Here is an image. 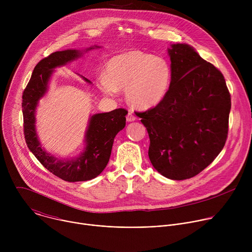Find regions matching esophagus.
I'll list each match as a JSON object with an SVG mask.
<instances>
[{"mask_svg": "<svg viewBox=\"0 0 252 252\" xmlns=\"http://www.w3.org/2000/svg\"><path fill=\"white\" fill-rule=\"evenodd\" d=\"M136 120L135 116L132 114V113H128L127 116H126V122L130 123V122H134Z\"/></svg>", "mask_w": 252, "mask_h": 252, "instance_id": "34e87169", "label": "esophagus"}]
</instances>
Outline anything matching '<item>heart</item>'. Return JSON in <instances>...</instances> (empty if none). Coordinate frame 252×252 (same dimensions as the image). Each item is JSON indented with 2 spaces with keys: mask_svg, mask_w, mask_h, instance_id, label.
Returning a JSON list of instances; mask_svg holds the SVG:
<instances>
[{
  "mask_svg": "<svg viewBox=\"0 0 252 252\" xmlns=\"http://www.w3.org/2000/svg\"><path fill=\"white\" fill-rule=\"evenodd\" d=\"M105 74L97 78L100 91L114 96L119 90H126L129 103L141 110H150L164 98L171 79L164 59L138 50L113 57L106 63Z\"/></svg>",
  "mask_w": 252,
  "mask_h": 252,
  "instance_id": "heart-1",
  "label": "heart"
}]
</instances>
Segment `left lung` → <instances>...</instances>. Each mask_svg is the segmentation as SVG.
Wrapping results in <instances>:
<instances>
[{"instance_id": "1", "label": "left lung", "mask_w": 252, "mask_h": 252, "mask_svg": "<svg viewBox=\"0 0 252 252\" xmlns=\"http://www.w3.org/2000/svg\"><path fill=\"white\" fill-rule=\"evenodd\" d=\"M171 79L164 98L137 113L148 129L149 158L163 176L183 181L198 174L222 151L230 94L223 75L188 44L167 49Z\"/></svg>"}]
</instances>
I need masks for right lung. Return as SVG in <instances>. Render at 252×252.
I'll return each instance as SVG.
<instances>
[{"label":"right lung","mask_w":252,"mask_h":252,"mask_svg":"<svg viewBox=\"0 0 252 252\" xmlns=\"http://www.w3.org/2000/svg\"><path fill=\"white\" fill-rule=\"evenodd\" d=\"M97 48L100 47L94 46L85 50L69 49L51 54L34 66L23 94L24 132L29 150L49 171L68 183L91 181L105 168L110 160L114 139L126 126L127 112L124 109H117L110 113L91 116L85 132L84 150L73 158H57L42 147L35 130V113L40 99L48 93L49 84L56 68L78 60L83 57L84 53ZM81 77L86 83L92 84L87 78Z\"/></svg>","instance_id":"obj_1"}]
</instances>
